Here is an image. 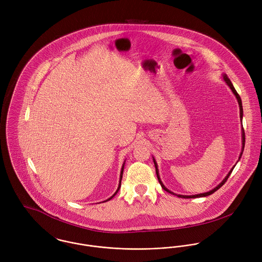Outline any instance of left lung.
Returning a JSON list of instances; mask_svg holds the SVG:
<instances>
[{
    "instance_id": "8db88e82",
    "label": "left lung",
    "mask_w": 262,
    "mask_h": 262,
    "mask_svg": "<svg viewBox=\"0 0 262 262\" xmlns=\"http://www.w3.org/2000/svg\"><path fill=\"white\" fill-rule=\"evenodd\" d=\"M222 78H223V80H224L225 82L227 83V85L231 89V91H232V93L234 94V96L236 97V99H237V102H238V104H239V111H240V121H241V123H242V119H243V108H242V101H241V98H240V96L237 94V92H236V90H235V88L233 86V84H232V82H231V80L228 78V76L226 75H222ZM242 149H241V153H240V155H239V158H238V161L240 160V158H241V156H242V153H243V150H244V145H245V133H244V130H243V127H242ZM237 161V162H238ZM153 162H154V165H155V170H156V176H157V179H158V182H159V184H160V186L162 187V188L164 189V190H166L167 192H169V193H172V194H174V195H178L179 198H184V199H193V198H201V196H207V195H210V194H212V193H214L216 190H218L220 187H222L223 185H224L225 183H226V181L228 180V178L230 177V174H231V172H232V170L234 169V167H235V165L231 168V170L228 172V174L225 177L224 180L217 186L216 187H214L213 189H211V190H209V191H207V192H203V193H198V194H192V195H184V194H178V193H174V192H172L171 190H169L167 187H165L164 185H163V183L161 182V180H160V177H159V171H158V166H157V162H156V160L154 159V157H153Z\"/></svg>"
}]
</instances>
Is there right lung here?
<instances>
[{
  "instance_id": "1",
  "label": "right lung",
  "mask_w": 262,
  "mask_h": 262,
  "mask_svg": "<svg viewBox=\"0 0 262 262\" xmlns=\"http://www.w3.org/2000/svg\"><path fill=\"white\" fill-rule=\"evenodd\" d=\"M124 166H125V161H124V163H123V165H122V168H121V173H120V181H119V186H118V188H117V190L115 191V193L113 194L112 196H110L108 200H106V201H104L103 203H105V202H108V201H110L111 199H113L114 196H115V194L118 192V190L120 189V187H121V181H122V177H123V170H124Z\"/></svg>"
}]
</instances>
